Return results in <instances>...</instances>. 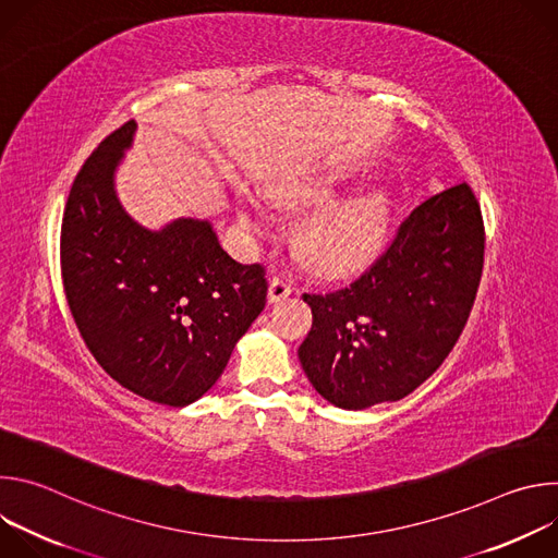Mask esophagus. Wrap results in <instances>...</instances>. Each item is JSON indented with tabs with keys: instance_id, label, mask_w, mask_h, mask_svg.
Listing matches in <instances>:
<instances>
[{
	"instance_id": "obj_1",
	"label": "esophagus",
	"mask_w": 558,
	"mask_h": 558,
	"mask_svg": "<svg viewBox=\"0 0 558 558\" xmlns=\"http://www.w3.org/2000/svg\"><path fill=\"white\" fill-rule=\"evenodd\" d=\"M291 291H293V287H291V282L284 276H274L271 282H269V293L267 295H269V302H280Z\"/></svg>"
}]
</instances>
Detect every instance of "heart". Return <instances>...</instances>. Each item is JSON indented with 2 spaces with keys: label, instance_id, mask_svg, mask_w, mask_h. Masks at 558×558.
Wrapping results in <instances>:
<instances>
[{
  "label": "heart",
  "instance_id": "1",
  "mask_svg": "<svg viewBox=\"0 0 558 558\" xmlns=\"http://www.w3.org/2000/svg\"><path fill=\"white\" fill-rule=\"evenodd\" d=\"M269 196L289 207H312L295 229V245L320 274H344L368 263L384 243L390 198L381 187L331 198V183L323 177H295L267 185ZM238 216L252 231L271 225L269 207L243 194L238 198Z\"/></svg>",
  "mask_w": 558,
  "mask_h": 558
}]
</instances>
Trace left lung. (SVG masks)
I'll return each mask as SVG.
<instances>
[{
  "instance_id": "left-lung-1",
  "label": "left lung",
  "mask_w": 558,
  "mask_h": 558,
  "mask_svg": "<svg viewBox=\"0 0 558 558\" xmlns=\"http://www.w3.org/2000/svg\"><path fill=\"white\" fill-rule=\"evenodd\" d=\"M484 250L480 201L459 183L417 205L351 284L304 293L313 325L298 357L315 390L349 411L413 392L468 323Z\"/></svg>"
}]
</instances>
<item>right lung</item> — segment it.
<instances>
[{"mask_svg":"<svg viewBox=\"0 0 558 558\" xmlns=\"http://www.w3.org/2000/svg\"><path fill=\"white\" fill-rule=\"evenodd\" d=\"M136 123L86 158L61 220L63 291L101 368L149 402L187 407L205 395L267 304L265 267L235 263L207 220L161 231L134 222L114 170Z\"/></svg>","mask_w":558,"mask_h":558,"instance_id":"obj_1","label":"right lung"}]
</instances>
